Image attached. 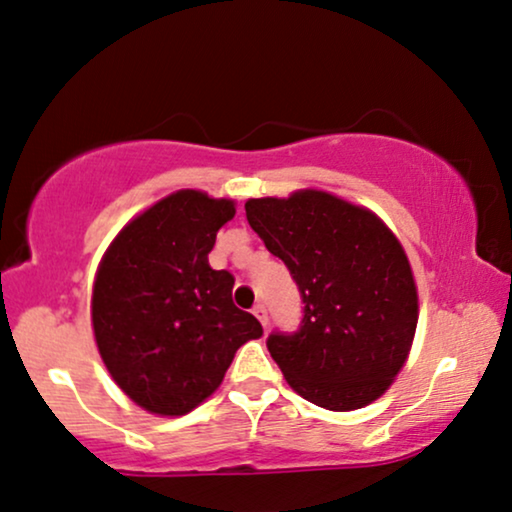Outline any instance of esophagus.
<instances>
[{
  "label": "esophagus",
  "instance_id": "esophagus-1",
  "mask_svg": "<svg viewBox=\"0 0 512 512\" xmlns=\"http://www.w3.org/2000/svg\"><path fill=\"white\" fill-rule=\"evenodd\" d=\"M251 313H254V315L258 317V322H261L263 327H265V324H268V310H265V305H263V303H256V305H254V310H251Z\"/></svg>",
  "mask_w": 512,
  "mask_h": 512
}]
</instances>
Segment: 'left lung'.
Here are the masks:
<instances>
[{
	"instance_id": "obj_1",
	"label": "left lung",
	"mask_w": 512,
	"mask_h": 512,
	"mask_svg": "<svg viewBox=\"0 0 512 512\" xmlns=\"http://www.w3.org/2000/svg\"><path fill=\"white\" fill-rule=\"evenodd\" d=\"M244 209L301 291V327L265 341L289 386L331 411L378 400L407 360L418 322L402 244L369 209L322 190L249 199Z\"/></svg>"
}]
</instances>
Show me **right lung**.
Wrapping results in <instances>:
<instances>
[{
    "instance_id": "obj_1",
    "label": "right lung",
    "mask_w": 512,
    "mask_h": 512,
    "mask_svg": "<svg viewBox=\"0 0 512 512\" xmlns=\"http://www.w3.org/2000/svg\"><path fill=\"white\" fill-rule=\"evenodd\" d=\"M232 199L178 190L136 216L98 265V353L138 407L183 416L221 386L237 348L263 327L232 303L235 277L209 265Z\"/></svg>"
}]
</instances>
